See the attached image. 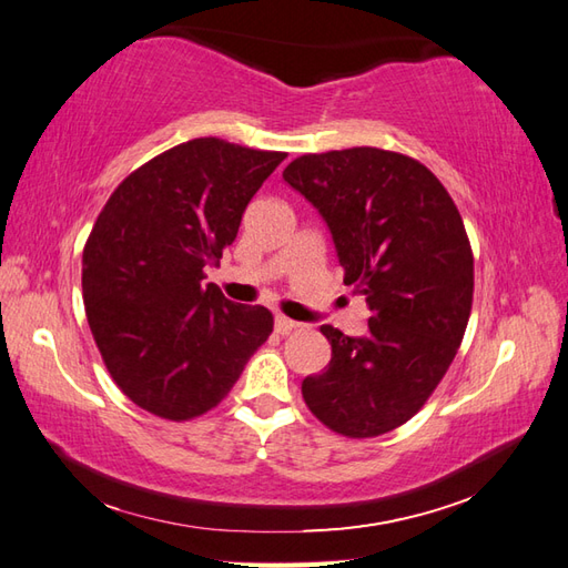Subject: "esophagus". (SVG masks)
Listing matches in <instances>:
<instances>
[{
    "mask_svg": "<svg viewBox=\"0 0 568 568\" xmlns=\"http://www.w3.org/2000/svg\"><path fill=\"white\" fill-rule=\"evenodd\" d=\"M300 327V324L295 322V320H287V317H283V315H275V332L277 334H291V332H295Z\"/></svg>",
    "mask_w": 568,
    "mask_h": 568,
    "instance_id": "obj_1",
    "label": "esophagus"
}]
</instances>
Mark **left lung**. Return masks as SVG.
<instances>
[{
    "label": "left lung",
    "instance_id": "obj_1",
    "mask_svg": "<svg viewBox=\"0 0 568 568\" xmlns=\"http://www.w3.org/2000/svg\"><path fill=\"white\" fill-rule=\"evenodd\" d=\"M327 222L368 332L322 334L332 361L303 381L322 425L348 439L405 425L444 378L474 303V253L449 192L409 155L356 146L300 155L283 171Z\"/></svg>",
    "mask_w": 568,
    "mask_h": 568
}]
</instances>
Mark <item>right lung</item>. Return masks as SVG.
<instances>
[{"label":"right lung","mask_w":568,"mask_h":568,"mask_svg":"<svg viewBox=\"0 0 568 568\" xmlns=\"http://www.w3.org/2000/svg\"><path fill=\"white\" fill-rule=\"evenodd\" d=\"M283 159L214 136L185 141L124 178L94 222L84 312L119 390L151 415L183 422L216 407L271 336L268 310L202 281Z\"/></svg>","instance_id":"obj_1"}]
</instances>
